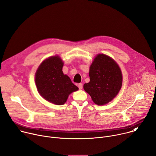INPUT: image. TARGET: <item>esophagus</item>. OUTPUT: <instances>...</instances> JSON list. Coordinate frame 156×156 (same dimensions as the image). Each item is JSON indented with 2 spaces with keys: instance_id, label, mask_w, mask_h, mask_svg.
<instances>
[{
  "instance_id": "34e87169",
  "label": "esophagus",
  "mask_w": 156,
  "mask_h": 156,
  "mask_svg": "<svg viewBox=\"0 0 156 156\" xmlns=\"http://www.w3.org/2000/svg\"><path fill=\"white\" fill-rule=\"evenodd\" d=\"M78 86L80 90H81V89L83 88V84H82V83H79V84H78Z\"/></svg>"
}]
</instances>
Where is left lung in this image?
Instances as JSON below:
<instances>
[{
	"label": "left lung",
	"mask_w": 156,
	"mask_h": 156,
	"mask_svg": "<svg viewBox=\"0 0 156 156\" xmlns=\"http://www.w3.org/2000/svg\"><path fill=\"white\" fill-rule=\"evenodd\" d=\"M90 81L83 86L84 91L98 105H105L114 99L122 85V73L117 63L110 57L98 54L89 72Z\"/></svg>",
	"instance_id": "1"
}]
</instances>
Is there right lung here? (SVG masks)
<instances>
[{"label": "right lung", "instance_id": "right-lung-1", "mask_svg": "<svg viewBox=\"0 0 156 156\" xmlns=\"http://www.w3.org/2000/svg\"><path fill=\"white\" fill-rule=\"evenodd\" d=\"M63 62L58 55L50 57L42 61L35 74L38 93L45 100L55 105H63L78 87L64 75Z\"/></svg>", "mask_w": 156, "mask_h": 156}]
</instances>
